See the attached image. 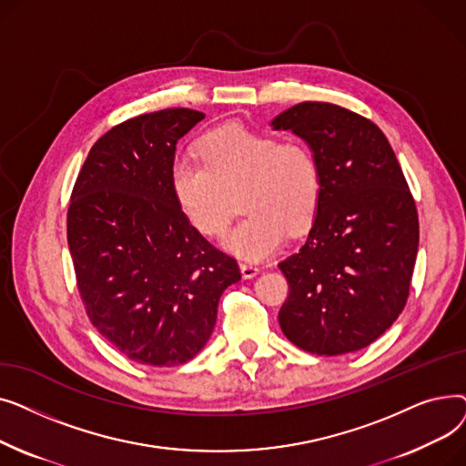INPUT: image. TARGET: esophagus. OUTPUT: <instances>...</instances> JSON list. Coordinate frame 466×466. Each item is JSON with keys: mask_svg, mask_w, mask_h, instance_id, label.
<instances>
[{"mask_svg": "<svg viewBox=\"0 0 466 466\" xmlns=\"http://www.w3.org/2000/svg\"><path fill=\"white\" fill-rule=\"evenodd\" d=\"M239 270H241V276H243V278L251 279V278H255V276L260 272V268L255 266V264H249V262H241V264H239Z\"/></svg>", "mask_w": 466, "mask_h": 466, "instance_id": "1", "label": "esophagus"}]
</instances>
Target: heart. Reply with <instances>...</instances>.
I'll list each match as a JSON object with an SVG mask.
<instances>
[{"mask_svg": "<svg viewBox=\"0 0 466 466\" xmlns=\"http://www.w3.org/2000/svg\"><path fill=\"white\" fill-rule=\"evenodd\" d=\"M198 157L171 164V194L196 232L217 238L228 225L230 194L241 190L239 206L248 217L223 241L238 258H268L281 248L287 230H302L319 206L321 166L300 139L279 141L232 122L202 137Z\"/></svg>", "mask_w": 466, "mask_h": 466, "instance_id": "b5f03b06", "label": "heart"}]
</instances>
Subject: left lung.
<instances>
[{
    "label": "left lung",
    "mask_w": 466,
    "mask_h": 466,
    "mask_svg": "<svg viewBox=\"0 0 466 466\" xmlns=\"http://www.w3.org/2000/svg\"><path fill=\"white\" fill-rule=\"evenodd\" d=\"M302 137L321 166L308 239L279 262L289 297L283 334L315 355L370 346L406 306L420 220L402 167L372 120L325 102H302L272 120Z\"/></svg>",
    "instance_id": "left-lung-1"
}]
</instances>
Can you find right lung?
<instances>
[{
  "label": "right lung",
  "mask_w": 466,
  "mask_h": 466,
  "mask_svg": "<svg viewBox=\"0 0 466 466\" xmlns=\"http://www.w3.org/2000/svg\"><path fill=\"white\" fill-rule=\"evenodd\" d=\"M206 115L162 109L97 139L67 209V246L90 323L128 359L190 360L209 339L238 262L196 232L169 187L177 141Z\"/></svg>",
  "instance_id": "right-lung-1"
}]
</instances>
